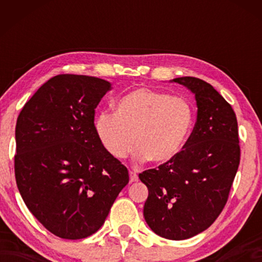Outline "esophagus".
Returning a JSON list of instances; mask_svg holds the SVG:
<instances>
[{
	"mask_svg": "<svg viewBox=\"0 0 262 262\" xmlns=\"http://www.w3.org/2000/svg\"><path fill=\"white\" fill-rule=\"evenodd\" d=\"M138 180V175L135 171H130V182H135Z\"/></svg>",
	"mask_w": 262,
	"mask_h": 262,
	"instance_id": "34e87169",
	"label": "esophagus"
}]
</instances>
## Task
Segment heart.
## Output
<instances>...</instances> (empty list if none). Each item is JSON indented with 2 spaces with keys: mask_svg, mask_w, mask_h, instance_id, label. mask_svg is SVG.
Listing matches in <instances>:
<instances>
[{
  "mask_svg": "<svg viewBox=\"0 0 262 262\" xmlns=\"http://www.w3.org/2000/svg\"><path fill=\"white\" fill-rule=\"evenodd\" d=\"M192 124L193 110L185 99L138 88L117 102L116 113L103 111L96 117L95 132L114 159L126 157L136 142V159L163 164L184 149Z\"/></svg>",
  "mask_w": 262,
  "mask_h": 262,
  "instance_id": "obj_1",
  "label": "heart"
}]
</instances>
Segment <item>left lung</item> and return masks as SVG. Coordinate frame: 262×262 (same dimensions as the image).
<instances>
[{
  "mask_svg": "<svg viewBox=\"0 0 262 262\" xmlns=\"http://www.w3.org/2000/svg\"><path fill=\"white\" fill-rule=\"evenodd\" d=\"M173 81L194 93L195 125L177 157L144 170L139 179L149 191L144 204L146 223L161 237L180 241L206 230L223 211L241 149L230 103L200 78Z\"/></svg>",
  "mask_w": 262,
  "mask_h": 262,
  "instance_id": "obj_1",
  "label": "left lung"
}]
</instances>
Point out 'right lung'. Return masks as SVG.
Segmentation results:
<instances>
[{
    "mask_svg": "<svg viewBox=\"0 0 262 262\" xmlns=\"http://www.w3.org/2000/svg\"><path fill=\"white\" fill-rule=\"evenodd\" d=\"M111 83L62 74L25 103L15 127L14 169L32 214L53 235L80 239L101 228L128 171L95 132V108Z\"/></svg>",
    "mask_w": 262,
    "mask_h": 262,
    "instance_id": "right-lung-1",
    "label": "right lung"
}]
</instances>
